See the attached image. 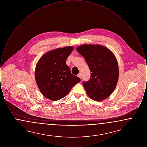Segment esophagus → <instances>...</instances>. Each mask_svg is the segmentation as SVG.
Returning a JSON list of instances; mask_svg holds the SVG:
<instances>
[{"label": "esophagus", "instance_id": "34e87169", "mask_svg": "<svg viewBox=\"0 0 147 147\" xmlns=\"http://www.w3.org/2000/svg\"><path fill=\"white\" fill-rule=\"evenodd\" d=\"M78 77H79V78H82V74H81L80 73H79L78 75Z\"/></svg>", "mask_w": 147, "mask_h": 147}]
</instances>
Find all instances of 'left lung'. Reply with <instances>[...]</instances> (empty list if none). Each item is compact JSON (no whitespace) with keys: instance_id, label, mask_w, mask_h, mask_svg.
Returning <instances> with one entry per match:
<instances>
[{"instance_id":"obj_1","label":"left lung","mask_w":147,"mask_h":147,"mask_svg":"<svg viewBox=\"0 0 147 147\" xmlns=\"http://www.w3.org/2000/svg\"><path fill=\"white\" fill-rule=\"evenodd\" d=\"M77 51L85 58L91 71L89 80L83 83L87 94L97 101L109 97L119 79V66L115 55L101 45H83Z\"/></svg>"}]
</instances>
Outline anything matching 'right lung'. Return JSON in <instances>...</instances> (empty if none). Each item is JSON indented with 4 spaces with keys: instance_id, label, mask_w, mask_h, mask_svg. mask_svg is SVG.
<instances>
[{
    "instance_id": "1",
    "label": "right lung",
    "mask_w": 147,
    "mask_h": 147,
    "mask_svg": "<svg viewBox=\"0 0 147 147\" xmlns=\"http://www.w3.org/2000/svg\"><path fill=\"white\" fill-rule=\"evenodd\" d=\"M73 47H65L51 51L39 59L35 69V79L45 98L57 101L65 96L80 81L71 73L65 61Z\"/></svg>"
}]
</instances>
